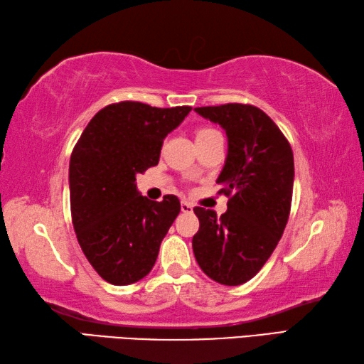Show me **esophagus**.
Returning <instances> with one entry per match:
<instances>
[{
    "instance_id": "34e87169",
    "label": "esophagus",
    "mask_w": 364,
    "mask_h": 364,
    "mask_svg": "<svg viewBox=\"0 0 364 364\" xmlns=\"http://www.w3.org/2000/svg\"><path fill=\"white\" fill-rule=\"evenodd\" d=\"M181 211H183V213H191V211H193V205H191L186 200H183L181 202Z\"/></svg>"
}]
</instances>
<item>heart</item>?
I'll return each mask as SVG.
<instances>
[{"mask_svg": "<svg viewBox=\"0 0 364 364\" xmlns=\"http://www.w3.org/2000/svg\"><path fill=\"white\" fill-rule=\"evenodd\" d=\"M208 132H211V129H200V130H197L196 138H197V136H202V135H205V134H208Z\"/></svg>", "mask_w": 364, "mask_h": 364, "instance_id": "obj_1", "label": "heart"}]
</instances>
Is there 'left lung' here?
Wrapping results in <instances>:
<instances>
[{
    "label": "left lung",
    "instance_id": "1",
    "mask_svg": "<svg viewBox=\"0 0 364 364\" xmlns=\"http://www.w3.org/2000/svg\"><path fill=\"white\" fill-rule=\"evenodd\" d=\"M228 135V157L216 183L229 197L220 218L196 207V261L211 280L242 285L259 272L282 239L291 208L294 159L285 135L262 109L228 103L196 108Z\"/></svg>",
    "mask_w": 364,
    "mask_h": 364
}]
</instances>
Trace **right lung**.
I'll return each instance as SVG.
<instances>
[{"label": "right lung", "instance_id": "right-lung-1", "mask_svg": "<svg viewBox=\"0 0 364 364\" xmlns=\"http://www.w3.org/2000/svg\"><path fill=\"white\" fill-rule=\"evenodd\" d=\"M191 107L156 108L119 102L90 119L70 159L73 228L97 274L124 287L146 277L181 210L176 196L149 200L136 175L159 162L164 138Z\"/></svg>", "mask_w": 364, "mask_h": 364}]
</instances>
